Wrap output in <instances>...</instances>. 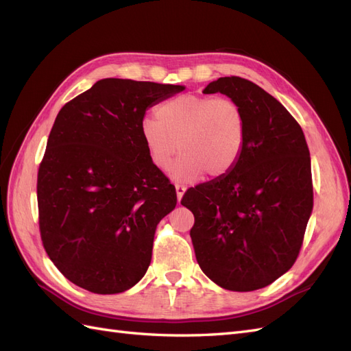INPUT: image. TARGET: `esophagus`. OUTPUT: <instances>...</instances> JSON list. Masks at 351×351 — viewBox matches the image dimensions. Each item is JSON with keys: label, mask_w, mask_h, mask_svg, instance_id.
Instances as JSON below:
<instances>
[{"label": "esophagus", "mask_w": 351, "mask_h": 351, "mask_svg": "<svg viewBox=\"0 0 351 351\" xmlns=\"http://www.w3.org/2000/svg\"><path fill=\"white\" fill-rule=\"evenodd\" d=\"M176 192H177V200H178V204H180V200H182V197H183V195H184V192H186V187L183 186V184H176Z\"/></svg>", "instance_id": "esophagus-1"}]
</instances>
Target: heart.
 <instances>
[{"instance_id":"heart-1","label":"heart","mask_w":351,"mask_h":351,"mask_svg":"<svg viewBox=\"0 0 351 351\" xmlns=\"http://www.w3.org/2000/svg\"><path fill=\"white\" fill-rule=\"evenodd\" d=\"M142 141L152 164L167 169L180 156L171 176L195 182L202 174L221 178L236 167L246 141V117L240 105L208 95H182L156 108V119L141 124Z\"/></svg>"}]
</instances>
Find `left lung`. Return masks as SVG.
<instances>
[{
  "label": "left lung",
  "mask_w": 351,
  "mask_h": 351,
  "mask_svg": "<svg viewBox=\"0 0 351 351\" xmlns=\"http://www.w3.org/2000/svg\"><path fill=\"white\" fill-rule=\"evenodd\" d=\"M204 93L240 105L246 141L227 176L190 187L182 199L195 215L196 261L222 289H263L299 256L313 208L309 147L284 105L253 82L219 77Z\"/></svg>",
  "instance_id": "1"
}]
</instances>
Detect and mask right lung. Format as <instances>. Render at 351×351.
<instances>
[{
  "label": "right lung",
  "mask_w": 351,
  "mask_h": 351,
  "mask_svg": "<svg viewBox=\"0 0 351 351\" xmlns=\"http://www.w3.org/2000/svg\"><path fill=\"white\" fill-rule=\"evenodd\" d=\"M182 84L102 79L57 115L38 171L39 230L64 277L97 294L132 289L149 268L158 222L177 205L141 124Z\"/></svg>",
  "instance_id": "1"
}]
</instances>
